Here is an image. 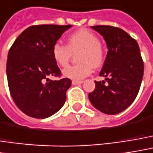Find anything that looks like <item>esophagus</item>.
I'll list each match as a JSON object with an SVG mask.
<instances>
[{"mask_svg":"<svg viewBox=\"0 0 153 153\" xmlns=\"http://www.w3.org/2000/svg\"><path fill=\"white\" fill-rule=\"evenodd\" d=\"M81 83H82L81 80H73V81H72V84H73V85H79V84H81Z\"/></svg>","mask_w":153,"mask_h":153,"instance_id":"1","label":"esophagus"}]
</instances>
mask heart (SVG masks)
I'll list each match as a JSON object with an SVG mask.
<instances>
[{
  "instance_id": "obj_1",
  "label": "heart",
  "mask_w": 153,
  "mask_h": 153,
  "mask_svg": "<svg viewBox=\"0 0 153 153\" xmlns=\"http://www.w3.org/2000/svg\"><path fill=\"white\" fill-rule=\"evenodd\" d=\"M76 55L79 64L66 67L63 71L66 78L80 80L88 77L93 71L102 65L105 59V50L99 42V37L88 30H80L66 38V45L56 43L51 49V56L56 64L65 67L72 58Z\"/></svg>"
}]
</instances>
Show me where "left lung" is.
Returning a JSON list of instances; mask_svg holds the SVG:
<instances>
[{
    "mask_svg": "<svg viewBox=\"0 0 153 153\" xmlns=\"http://www.w3.org/2000/svg\"><path fill=\"white\" fill-rule=\"evenodd\" d=\"M92 29L103 36L108 49L95 88L88 94L92 105L101 112L116 115L136 99L144 75V62L137 41L123 30L96 25Z\"/></svg>",
    "mask_w": 153,
    "mask_h": 153,
    "instance_id": "8db88e82",
    "label": "left lung"
}]
</instances>
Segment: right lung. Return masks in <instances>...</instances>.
Returning a JSON list of instances; mask_svg holds the SVG:
<instances>
[{"mask_svg":"<svg viewBox=\"0 0 153 153\" xmlns=\"http://www.w3.org/2000/svg\"><path fill=\"white\" fill-rule=\"evenodd\" d=\"M72 25L41 24L27 28L9 49L7 59L8 88L13 101L24 114L46 118L62 108L72 80L61 72L51 56L52 46Z\"/></svg>","mask_w":153,"mask_h":153,"instance_id":"right-lung-1","label":"right lung"}]
</instances>
